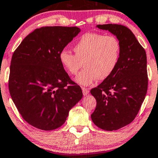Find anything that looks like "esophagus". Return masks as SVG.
I'll use <instances>...</instances> for the list:
<instances>
[{"instance_id":"1","label":"esophagus","mask_w":158,"mask_h":158,"mask_svg":"<svg viewBox=\"0 0 158 158\" xmlns=\"http://www.w3.org/2000/svg\"><path fill=\"white\" fill-rule=\"evenodd\" d=\"M82 90H83V94L84 96H86L87 94H89V89H87V88H83Z\"/></svg>"}]
</instances>
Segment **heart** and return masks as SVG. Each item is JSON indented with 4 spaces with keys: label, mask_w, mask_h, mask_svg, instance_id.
Listing matches in <instances>:
<instances>
[{
    "label": "heart",
    "mask_w": 158,
    "mask_h": 158,
    "mask_svg": "<svg viewBox=\"0 0 158 158\" xmlns=\"http://www.w3.org/2000/svg\"><path fill=\"white\" fill-rule=\"evenodd\" d=\"M75 54L67 50L61 51L59 59L67 73L75 75L82 85H89L95 80L104 81L115 70L120 57V41L113 35H104L97 32H86L73 46Z\"/></svg>",
    "instance_id": "b5f03b06"
}]
</instances>
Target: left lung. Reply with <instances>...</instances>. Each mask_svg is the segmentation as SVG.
<instances>
[{
    "label": "left lung",
    "mask_w": 158,
    "mask_h": 158,
    "mask_svg": "<svg viewBox=\"0 0 158 158\" xmlns=\"http://www.w3.org/2000/svg\"><path fill=\"white\" fill-rule=\"evenodd\" d=\"M97 27L115 35L121 47L115 70L91 90L97 100L92 121L99 128L112 131L131 123L144 102L148 86L147 54L126 27L107 24H98Z\"/></svg>",
    "instance_id": "obj_1"
}]
</instances>
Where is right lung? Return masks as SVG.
<instances>
[{
	"mask_svg": "<svg viewBox=\"0 0 158 158\" xmlns=\"http://www.w3.org/2000/svg\"><path fill=\"white\" fill-rule=\"evenodd\" d=\"M81 29L43 27L22 40L12 56L9 89L23 119L44 131L58 128L83 97L81 88L69 78L59 54Z\"/></svg>",
	"mask_w": 158,
	"mask_h": 158,
	"instance_id": "add662e5",
	"label": "right lung"
}]
</instances>
